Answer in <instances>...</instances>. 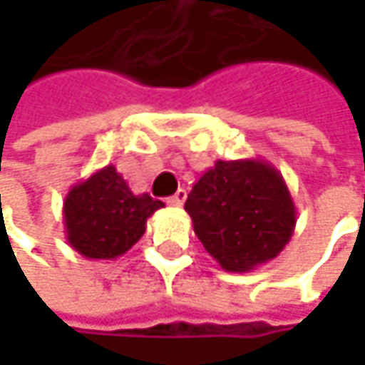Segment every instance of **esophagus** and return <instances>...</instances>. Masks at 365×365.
<instances>
[{
  "label": "esophagus",
  "mask_w": 365,
  "mask_h": 365,
  "mask_svg": "<svg viewBox=\"0 0 365 365\" xmlns=\"http://www.w3.org/2000/svg\"><path fill=\"white\" fill-rule=\"evenodd\" d=\"M183 200H185V190H183V187H180L173 196H169V198H167V202H169L171 207H182Z\"/></svg>",
  "instance_id": "1"
}]
</instances>
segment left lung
I'll use <instances>...</instances> for the list:
<instances>
[{
  "label": "left lung",
  "instance_id": "1",
  "mask_svg": "<svg viewBox=\"0 0 365 365\" xmlns=\"http://www.w3.org/2000/svg\"><path fill=\"white\" fill-rule=\"evenodd\" d=\"M183 209L207 254L228 272L274 259L296 228L289 187L262 158L217 160L192 185Z\"/></svg>",
  "mask_w": 365,
  "mask_h": 365
}]
</instances>
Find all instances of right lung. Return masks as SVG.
Masks as SVG:
<instances>
[{"instance_id":"obj_1","label":"right lung","mask_w":365,"mask_h":365,"mask_svg":"<svg viewBox=\"0 0 365 365\" xmlns=\"http://www.w3.org/2000/svg\"><path fill=\"white\" fill-rule=\"evenodd\" d=\"M160 207L165 202L150 194H133L115 167L108 165L67 192V243L86 259H115L143 237L148 217Z\"/></svg>"}]
</instances>
